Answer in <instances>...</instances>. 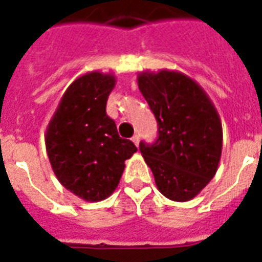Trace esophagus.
<instances>
[{
  "mask_svg": "<svg viewBox=\"0 0 262 262\" xmlns=\"http://www.w3.org/2000/svg\"><path fill=\"white\" fill-rule=\"evenodd\" d=\"M132 142L135 143L136 146H139V142H140V136H139V135H135V136L132 137Z\"/></svg>",
  "mask_w": 262,
  "mask_h": 262,
  "instance_id": "obj_1",
  "label": "esophagus"
}]
</instances>
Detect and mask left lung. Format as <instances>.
I'll use <instances>...</instances> for the list:
<instances>
[{
  "label": "left lung",
  "mask_w": 262,
  "mask_h": 262,
  "mask_svg": "<svg viewBox=\"0 0 262 262\" xmlns=\"http://www.w3.org/2000/svg\"><path fill=\"white\" fill-rule=\"evenodd\" d=\"M137 81L159 126L153 143L140 142V153L160 192L171 201H189L217 170L219 115L202 88L181 73H142Z\"/></svg>",
  "instance_id": "8db88e82"
}]
</instances>
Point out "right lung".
<instances>
[{
	"label": "right lung",
	"instance_id": "1",
	"mask_svg": "<svg viewBox=\"0 0 262 262\" xmlns=\"http://www.w3.org/2000/svg\"><path fill=\"white\" fill-rule=\"evenodd\" d=\"M115 78L90 73L75 80L61 98L46 133L50 164L61 185L88 202L108 198L119 184L133 142L118 135L106 115Z\"/></svg>",
	"mask_w": 262,
	"mask_h": 262
}]
</instances>
